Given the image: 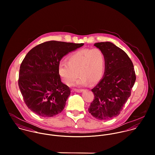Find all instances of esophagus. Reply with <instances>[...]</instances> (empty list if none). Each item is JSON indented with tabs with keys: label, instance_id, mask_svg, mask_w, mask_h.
<instances>
[{
	"label": "esophagus",
	"instance_id": "obj_1",
	"mask_svg": "<svg viewBox=\"0 0 155 155\" xmlns=\"http://www.w3.org/2000/svg\"><path fill=\"white\" fill-rule=\"evenodd\" d=\"M84 90V89H74V91H75V92H83Z\"/></svg>",
	"mask_w": 155,
	"mask_h": 155
}]
</instances>
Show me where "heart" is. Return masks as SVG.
Instances as JSON below:
<instances>
[{
	"instance_id": "b5f03b06",
	"label": "heart",
	"mask_w": 155,
	"mask_h": 155,
	"mask_svg": "<svg viewBox=\"0 0 155 155\" xmlns=\"http://www.w3.org/2000/svg\"><path fill=\"white\" fill-rule=\"evenodd\" d=\"M105 67V56L98 48L82 49L72 53L67 63H61L58 67L59 76L67 85H71L79 74L81 78L75 85L83 86L89 82L95 83L102 78Z\"/></svg>"
}]
</instances>
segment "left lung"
<instances>
[{"instance_id":"8db88e82","label":"left lung","mask_w":155,"mask_h":155,"mask_svg":"<svg viewBox=\"0 0 155 155\" xmlns=\"http://www.w3.org/2000/svg\"><path fill=\"white\" fill-rule=\"evenodd\" d=\"M94 46L105 56L103 78L91 89L94 99L88 111L94 117L104 120L118 116L131 95L136 80L134 65L127 53L110 42Z\"/></svg>"}]
</instances>
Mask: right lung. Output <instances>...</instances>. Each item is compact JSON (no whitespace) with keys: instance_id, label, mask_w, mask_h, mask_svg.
Wrapping results in <instances>:
<instances>
[{"instance_id":"right-lung-1","label":"right lung","mask_w":155,"mask_h":155,"mask_svg":"<svg viewBox=\"0 0 155 155\" xmlns=\"http://www.w3.org/2000/svg\"><path fill=\"white\" fill-rule=\"evenodd\" d=\"M84 45L51 41L27 53L20 68L18 86L30 110L42 117L63 110L70 89L61 81L58 65L64 56Z\"/></svg>"}]
</instances>
